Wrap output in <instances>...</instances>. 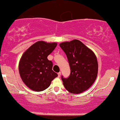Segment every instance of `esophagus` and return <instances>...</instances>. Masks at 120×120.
<instances>
[{
	"label": "esophagus",
	"mask_w": 120,
	"mask_h": 120,
	"mask_svg": "<svg viewBox=\"0 0 120 120\" xmlns=\"http://www.w3.org/2000/svg\"><path fill=\"white\" fill-rule=\"evenodd\" d=\"M58 77L60 78V76H61V72H59V73H58Z\"/></svg>",
	"instance_id": "obj_1"
}]
</instances>
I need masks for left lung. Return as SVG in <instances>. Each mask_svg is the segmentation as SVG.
<instances>
[{
  "mask_svg": "<svg viewBox=\"0 0 120 120\" xmlns=\"http://www.w3.org/2000/svg\"><path fill=\"white\" fill-rule=\"evenodd\" d=\"M59 46L66 54L70 68V76L68 78L61 76L65 88L73 94L86 91L97 76L98 64L96 55L78 40L64 42Z\"/></svg>",
  "mask_w": 120,
  "mask_h": 120,
  "instance_id": "8db88e82",
  "label": "left lung"
}]
</instances>
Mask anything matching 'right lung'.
Returning <instances> with one entry per match:
<instances>
[{
  "label": "right lung",
  "mask_w": 120,
  "mask_h": 120,
  "mask_svg": "<svg viewBox=\"0 0 120 120\" xmlns=\"http://www.w3.org/2000/svg\"><path fill=\"white\" fill-rule=\"evenodd\" d=\"M57 43L37 41L23 54L19 63L22 80L30 89L36 92L45 90L57 76L52 70V63L47 59Z\"/></svg>",
  "instance_id": "1"
}]
</instances>
